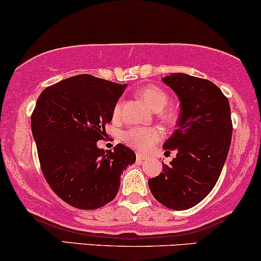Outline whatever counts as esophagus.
<instances>
[{"label":"esophagus","mask_w":261,"mask_h":261,"mask_svg":"<svg viewBox=\"0 0 261 261\" xmlns=\"http://www.w3.org/2000/svg\"><path fill=\"white\" fill-rule=\"evenodd\" d=\"M146 159H147V156L143 155V153H139V152L137 153V161H144V160H146Z\"/></svg>","instance_id":"esophagus-1"}]
</instances>
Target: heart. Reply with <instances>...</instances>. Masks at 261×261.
Instances as JSON below:
<instances>
[{
    "label": "heart",
    "mask_w": 261,
    "mask_h": 261,
    "mask_svg": "<svg viewBox=\"0 0 261 261\" xmlns=\"http://www.w3.org/2000/svg\"><path fill=\"white\" fill-rule=\"evenodd\" d=\"M138 94L152 109L160 111V116L166 122H173L176 118V111L172 108H166L169 101V95L166 91L153 85L144 86L139 89ZM122 112V101H117L114 106L112 116L117 120ZM162 133L155 127H133L123 134L124 143L136 147L138 150H147L152 147L157 141L161 140Z\"/></svg>",
    "instance_id": "heart-1"
}]
</instances>
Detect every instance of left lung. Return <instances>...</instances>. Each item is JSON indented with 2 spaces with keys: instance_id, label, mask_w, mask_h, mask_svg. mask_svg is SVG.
<instances>
[{
  "instance_id": "8db88e82",
  "label": "left lung",
  "mask_w": 261,
  "mask_h": 261,
  "mask_svg": "<svg viewBox=\"0 0 261 261\" xmlns=\"http://www.w3.org/2000/svg\"><path fill=\"white\" fill-rule=\"evenodd\" d=\"M163 82L179 96L178 128L166 141L167 152L176 150L162 173L149 179L160 203L174 211L194 207L213 190L229 153L232 121L229 99L208 80L172 73Z\"/></svg>"
}]
</instances>
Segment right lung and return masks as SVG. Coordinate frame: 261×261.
Wrapping results in <instances>:
<instances>
[{"label":"right lung","mask_w":261,"mask_h":261,"mask_svg":"<svg viewBox=\"0 0 261 261\" xmlns=\"http://www.w3.org/2000/svg\"><path fill=\"white\" fill-rule=\"evenodd\" d=\"M125 85L77 75L47 87L31 115L42 174L57 196L77 209H98L117 195L121 174L136 162L123 144L96 147L106 136Z\"/></svg>","instance_id":"1"}]
</instances>
